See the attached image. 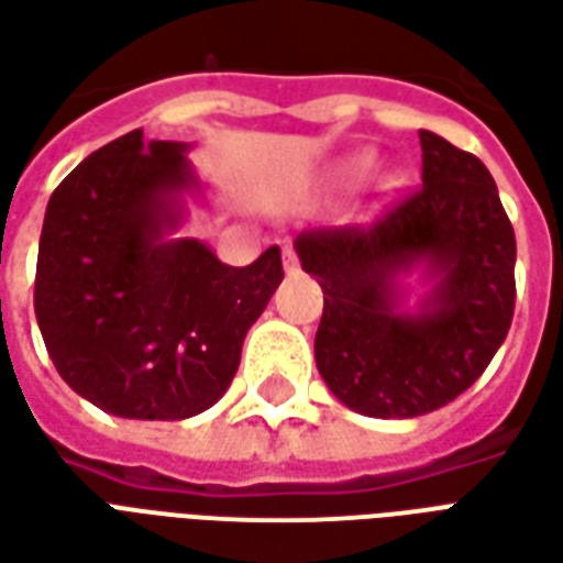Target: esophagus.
Here are the masks:
<instances>
[{"mask_svg":"<svg viewBox=\"0 0 563 563\" xmlns=\"http://www.w3.org/2000/svg\"><path fill=\"white\" fill-rule=\"evenodd\" d=\"M283 268H286V274H292V271L298 268V256H295L292 246H286V250H283Z\"/></svg>","mask_w":563,"mask_h":563,"instance_id":"obj_1","label":"esophagus"}]
</instances>
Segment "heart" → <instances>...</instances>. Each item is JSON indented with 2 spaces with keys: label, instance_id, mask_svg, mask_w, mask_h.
Listing matches in <instances>:
<instances>
[{
  "label": "heart",
  "instance_id": "1",
  "mask_svg": "<svg viewBox=\"0 0 563 563\" xmlns=\"http://www.w3.org/2000/svg\"><path fill=\"white\" fill-rule=\"evenodd\" d=\"M374 165H377L374 153H371V150H358L353 156H343L341 162L331 165L329 174H325V184H329V189H334V192L358 189V186L365 184L367 177L374 174Z\"/></svg>",
  "mask_w": 563,
  "mask_h": 563
}]
</instances>
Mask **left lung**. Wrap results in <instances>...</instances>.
Here are the masks:
<instances>
[{"instance_id": "1", "label": "left lung", "mask_w": 563, "mask_h": 563, "mask_svg": "<svg viewBox=\"0 0 563 563\" xmlns=\"http://www.w3.org/2000/svg\"><path fill=\"white\" fill-rule=\"evenodd\" d=\"M422 186L374 225L295 238L322 286L317 367L331 395L371 419H416L471 389L507 338L516 234L473 153L428 129ZM426 292L409 301L404 276Z\"/></svg>"}]
</instances>
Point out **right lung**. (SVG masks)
Masks as SVG:
<instances>
[{"mask_svg":"<svg viewBox=\"0 0 563 563\" xmlns=\"http://www.w3.org/2000/svg\"><path fill=\"white\" fill-rule=\"evenodd\" d=\"M189 150L135 129L80 162L44 210V346L80 398L123 419L174 422L220 401L283 280L280 246L232 268L177 234L186 201L208 198Z\"/></svg>","mask_w":563,"mask_h":563,"instance_id":"right-lung-1","label":"right lung"}]
</instances>
